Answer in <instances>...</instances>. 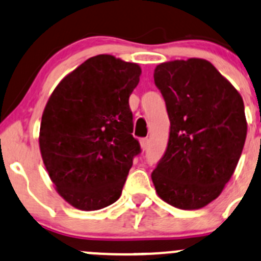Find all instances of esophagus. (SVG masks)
Returning a JSON list of instances; mask_svg holds the SVG:
<instances>
[{"instance_id":"34e87169","label":"esophagus","mask_w":261,"mask_h":261,"mask_svg":"<svg viewBox=\"0 0 261 261\" xmlns=\"http://www.w3.org/2000/svg\"><path fill=\"white\" fill-rule=\"evenodd\" d=\"M140 145H141V149H143V150H146L149 146V139H141Z\"/></svg>"}]
</instances>
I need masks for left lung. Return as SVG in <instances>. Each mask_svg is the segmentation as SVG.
<instances>
[{
	"instance_id": "1",
	"label": "left lung",
	"mask_w": 261,
	"mask_h": 261,
	"mask_svg": "<svg viewBox=\"0 0 261 261\" xmlns=\"http://www.w3.org/2000/svg\"><path fill=\"white\" fill-rule=\"evenodd\" d=\"M154 83L164 98L169 139L151 173L159 198L185 211L221 195L241 156L247 133L244 100L209 61L158 65Z\"/></svg>"
}]
</instances>
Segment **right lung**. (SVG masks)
<instances>
[{
    "label": "right lung",
    "mask_w": 261,
    "mask_h": 261,
    "mask_svg": "<svg viewBox=\"0 0 261 261\" xmlns=\"http://www.w3.org/2000/svg\"><path fill=\"white\" fill-rule=\"evenodd\" d=\"M139 65L98 55L56 87L42 116L39 148L56 190L80 211L118 200L140 144L128 98Z\"/></svg>",
    "instance_id": "obj_1"
}]
</instances>
